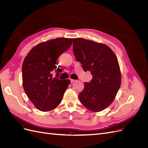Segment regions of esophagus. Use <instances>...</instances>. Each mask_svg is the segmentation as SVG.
<instances>
[{
    "label": "esophagus",
    "mask_w": 148,
    "mask_h": 148,
    "mask_svg": "<svg viewBox=\"0 0 148 148\" xmlns=\"http://www.w3.org/2000/svg\"><path fill=\"white\" fill-rule=\"evenodd\" d=\"M76 81H77V80L73 79H70V82H71V83H73L75 82Z\"/></svg>",
    "instance_id": "obj_1"
}]
</instances>
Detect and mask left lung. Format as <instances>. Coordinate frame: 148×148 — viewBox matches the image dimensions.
<instances>
[{
  "label": "left lung",
  "mask_w": 148,
  "mask_h": 148,
  "mask_svg": "<svg viewBox=\"0 0 148 148\" xmlns=\"http://www.w3.org/2000/svg\"><path fill=\"white\" fill-rule=\"evenodd\" d=\"M73 47L76 60L82 64L84 71H89L92 75L90 82L84 83L79 101L91 111L104 110L113 102L120 86L117 58L107 46L90 40L75 38Z\"/></svg>",
  "instance_id": "obj_1"
}]
</instances>
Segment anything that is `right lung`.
I'll return each instance as SVG.
<instances>
[{
    "mask_svg": "<svg viewBox=\"0 0 148 148\" xmlns=\"http://www.w3.org/2000/svg\"><path fill=\"white\" fill-rule=\"evenodd\" d=\"M72 41V38H59L41 42L25 57L22 65L23 88L39 110H52L61 102L70 81L57 78L60 70L56 69L57 59L68 50ZM53 73L56 77H52Z\"/></svg>",
    "mask_w": 148,
    "mask_h": 148,
    "instance_id": "obj_1",
    "label": "right lung"
}]
</instances>
